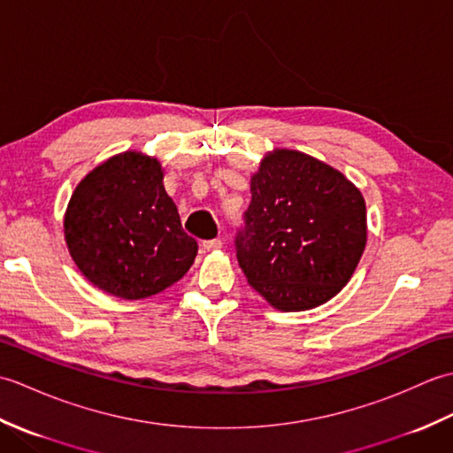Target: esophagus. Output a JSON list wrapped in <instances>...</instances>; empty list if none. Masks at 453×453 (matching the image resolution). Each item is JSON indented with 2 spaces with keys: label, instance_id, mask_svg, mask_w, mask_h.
<instances>
[{
  "label": "esophagus",
  "instance_id": "34e87169",
  "mask_svg": "<svg viewBox=\"0 0 453 453\" xmlns=\"http://www.w3.org/2000/svg\"><path fill=\"white\" fill-rule=\"evenodd\" d=\"M221 245H224L221 239H210V242H202V249H204V251H218V249H221Z\"/></svg>",
  "mask_w": 453,
  "mask_h": 453
}]
</instances>
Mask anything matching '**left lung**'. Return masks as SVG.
I'll return each mask as SVG.
<instances>
[{
  "mask_svg": "<svg viewBox=\"0 0 453 453\" xmlns=\"http://www.w3.org/2000/svg\"><path fill=\"white\" fill-rule=\"evenodd\" d=\"M235 237L247 282L280 311L329 302L365 247V202L341 171L294 150L266 153Z\"/></svg>",
  "mask_w": 453,
  "mask_h": 453,
  "instance_id": "obj_1",
  "label": "left lung"
}]
</instances>
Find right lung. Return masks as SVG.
<instances>
[{"label":"right lung","instance_id":"add662e5","mask_svg":"<svg viewBox=\"0 0 453 453\" xmlns=\"http://www.w3.org/2000/svg\"><path fill=\"white\" fill-rule=\"evenodd\" d=\"M64 235L81 274L122 300L163 292L198 253L163 188L159 161L138 151L107 159L75 187Z\"/></svg>","mask_w":453,"mask_h":453}]
</instances>
